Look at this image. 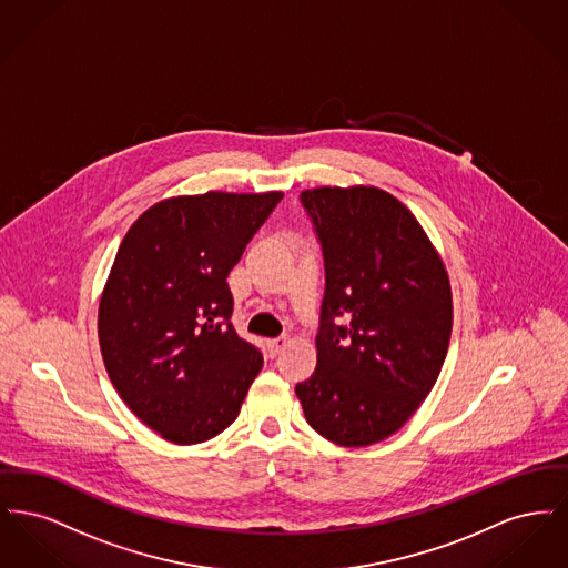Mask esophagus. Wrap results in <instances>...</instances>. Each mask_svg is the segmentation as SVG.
<instances>
[{"label":"esophagus","instance_id":"obj_1","mask_svg":"<svg viewBox=\"0 0 568 568\" xmlns=\"http://www.w3.org/2000/svg\"><path fill=\"white\" fill-rule=\"evenodd\" d=\"M287 343H290L287 336H276V338H271V341L266 343V347H268V353L274 357V355H278V353L287 347Z\"/></svg>","mask_w":568,"mask_h":568}]
</instances>
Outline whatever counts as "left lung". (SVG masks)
<instances>
[{
  "instance_id": "1",
  "label": "left lung",
  "mask_w": 568,
  "mask_h": 568,
  "mask_svg": "<svg viewBox=\"0 0 568 568\" xmlns=\"http://www.w3.org/2000/svg\"><path fill=\"white\" fill-rule=\"evenodd\" d=\"M300 202L322 244L317 368L296 385L327 440L366 447L426 400L452 336V287L417 219L377 187H320Z\"/></svg>"
}]
</instances>
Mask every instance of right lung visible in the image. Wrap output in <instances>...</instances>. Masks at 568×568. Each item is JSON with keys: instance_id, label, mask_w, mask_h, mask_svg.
<instances>
[{"instance_id": "right-lung-1", "label": "right lung", "mask_w": 568, "mask_h": 568, "mask_svg": "<svg viewBox=\"0 0 568 568\" xmlns=\"http://www.w3.org/2000/svg\"><path fill=\"white\" fill-rule=\"evenodd\" d=\"M283 193L170 197L138 216L116 251L98 332L110 381L176 445L223 433L264 366L232 325L227 274Z\"/></svg>"}]
</instances>
